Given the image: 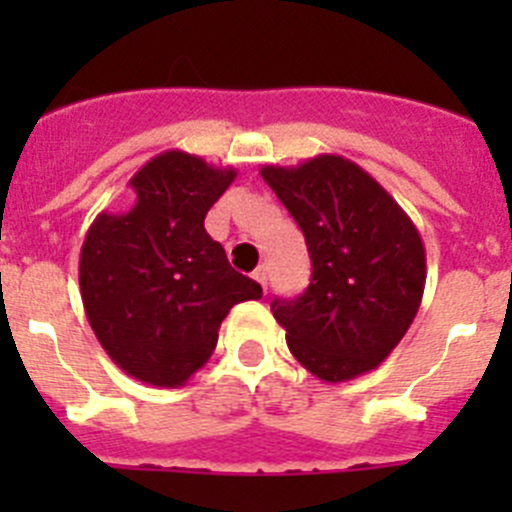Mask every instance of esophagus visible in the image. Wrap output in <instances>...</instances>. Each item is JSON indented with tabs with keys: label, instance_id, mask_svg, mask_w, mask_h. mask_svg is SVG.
<instances>
[{
	"label": "esophagus",
	"instance_id": "1",
	"mask_svg": "<svg viewBox=\"0 0 512 512\" xmlns=\"http://www.w3.org/2000/svg\"><path fill=\"white\" fill-rule=\"evenodd\" d=\"M253 279H256V282L266 289V279H269V274H266V266H259V269L253 271Z\"/></svg>",
	"mask_w": 512,
	"mask_h": 512
}]
</instances>
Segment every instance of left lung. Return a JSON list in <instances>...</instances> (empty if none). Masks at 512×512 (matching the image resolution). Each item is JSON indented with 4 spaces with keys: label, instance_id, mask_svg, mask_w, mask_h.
<instances>
[{
    "label": "left lung",
    "instance_id": "obj_1",
    "mask_svg": "<svg viewBox=\"0 0 512 512\" xmlns=\"http://www.w3.org/2000/svg\"><path fill=\"white\" fill-rule=\"evenodd\" d=\"M261 176L300 225L312 261L305 295L271 302L289 351L323 382L372 372L423 300L418 228L372 174L336 153L261 166Z\"/></svg>",
    "mask_w": 512,
    "mask_h": 512
}]
</instances>
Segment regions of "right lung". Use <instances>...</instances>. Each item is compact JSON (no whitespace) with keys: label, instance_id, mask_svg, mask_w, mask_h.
Returning a JSON list of instances; mask_svg holds the SVG:
<instances>
[{"label":"right lung","instance_id":"right-lung-1","mask_svg":"<svg viewBox=\"0 0 512 512\" xmlns=\"http://www.w3.org/2000/svg\"><path fill=\"white\" fill-rule=\"evenodd\" d=\"M233 166L164 151L130 179L135 205L99 212L79 259L87 320L122 372L153 387H182L217 346L230 307L261 287L228 264L205 215L233 184Z\"/></svg>","mask_w":512,"mask_h":512}]
</instances>
